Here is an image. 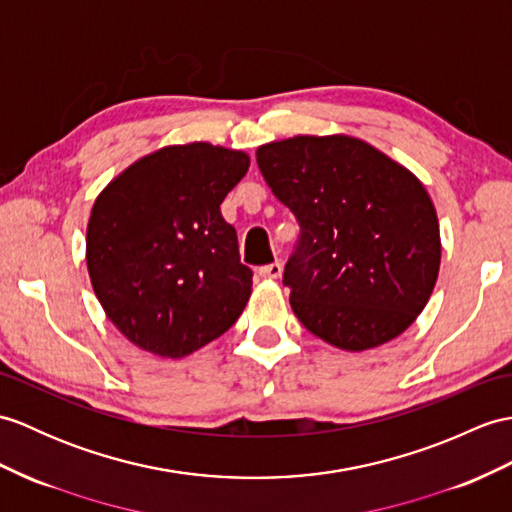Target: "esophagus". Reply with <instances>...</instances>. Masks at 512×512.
<instances>
[{
    "instance_id": "34e87169",
    "label": "esophagus",
    "mask_w": 512,
    "mask_h": 512,
    "mask_svg": "<svg viewBox=\"0 0 512 512\" xmlns=\"http://www.w3.org/2000/svg\"><path fill=\"white\" fill-rule=\"evenodd\" d=\"M281 270H283V266L279 264V261H272V264H266L259 268V277L261 279H279Z\"/></svg>"
}]
</instances>
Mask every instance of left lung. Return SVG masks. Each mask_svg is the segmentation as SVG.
Instances as JSON below:
<instances>
[{
	"label": "left lung",
	"mask_w": 512,
	"mask_h": 512,
	"mask_svg": "<svg viewBox=\"0 0 512 512\" xmlns=\"http://www.w3.org/2000/svg\"><path fill=\"white\" fill-rule=\"evenodd\" d=\"M257 165L301 227L283 285L305 329L344 351L403 334L441 266L436 209L419 178L347 135L275 141L257 150Z\"/></svg>",
	"instance_id": "obj_1"
}]
</instances>
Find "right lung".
I'll return each instance as SVG.
<instances>
[{"label": "right lung", "instance_id": "obj_1", "mask_svg": "<svg viewBox=\"0 0 512 512\" xmlns=\"http://www.w3.org/2000/svg\"><path fill=\"white\" fill-rule=\"evenodd\" d=\"M248 154L168 146L135 161L95 198L87 227L93 292L122 334L183 358L227 331L248 303L253 270L222 218Z\"/></svg>", "mask_w": 512, "mask_h": 512}]
</instances>
